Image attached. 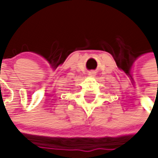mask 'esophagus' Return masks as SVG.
Returning a JSON list of instances; mask_svg holds the SVG:
<instances>
[{
	"label": "esophagus",
	"mask_w": 158,
	"mask_h": 158,
	"mask_svg": "<svg viewBox=\"0 0 158 158\" xmlns=\"http://www.w3.org/2000/svg\"><path fill=\"white\" fill-rule=\"evenodd\" d=\"M88 75L91 76V77H94L95 75H96V72H95L94 70H92V71H90V72L88 73Z\"/></svg>",
	"instance_id": "1"
}]
</instances>
